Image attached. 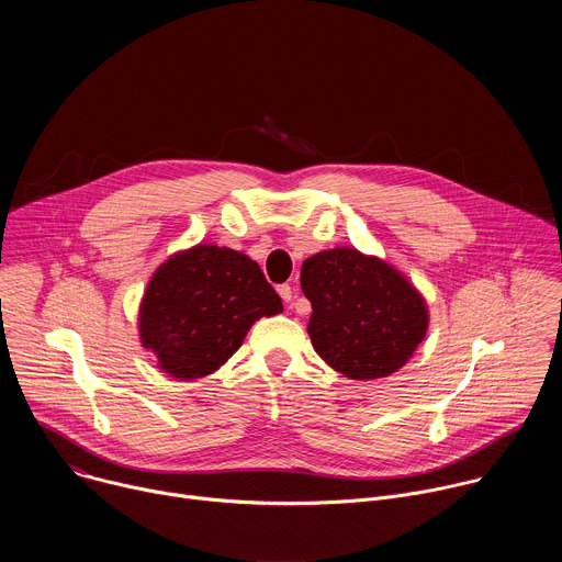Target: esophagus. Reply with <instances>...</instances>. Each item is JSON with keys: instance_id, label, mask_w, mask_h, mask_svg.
Here are the masks:
<instances>
[{"instance_id": "obj_1", "label": "esophagus", "mask_w": 562, "mask_h": 562, "mask_svg": "<svg viewBox=\"0 0 562 562\" xmlns=\"http://www.w3.org/2000/svg\"><path fill=\"white\" fill-rule=\"evenodd\" d=\"M278 293H280V297H282L286 304L293 300V289H291L289 284H280V286H278Z\"/></svg>"}]
</instances>
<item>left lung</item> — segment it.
<instances>
[{"instance_id": "8db88e82", "label": "left lung", "mask_w": 562, "mask_h": 562, "mask_svg": "<svg viewBox=\"0 0 562 562\" xmlns=\"http://www.w3.org/2000/svg\"><path fill=\"white\" fill-rule=\"evenodd\" d=\"M300 286L311 302L315 353L351 380L403 369L429 327L423 293L389 262L338 247L304 260Z\"/></svg>"}]
</instances>
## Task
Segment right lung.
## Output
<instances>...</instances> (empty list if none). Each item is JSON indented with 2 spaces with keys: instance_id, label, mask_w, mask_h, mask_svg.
<instances>
[{
  "instance_id": "add662e5",
  "label": "right lung",
  "mask_w": 562,
  "mask_h": 562,
  "mask_svg": "<svg viewBox=\"0 0 562 562\" xmlns=\"http://www.w3.org/2000/svg\"><path fill=\"white\" fill-rule=\"evenodd\" d=\"M280 311L282 300L256 260L198 245L150 276L139 304V342L165 373L198 380L243 347L256 319Z\"/></svg>"
}]
</instances>
